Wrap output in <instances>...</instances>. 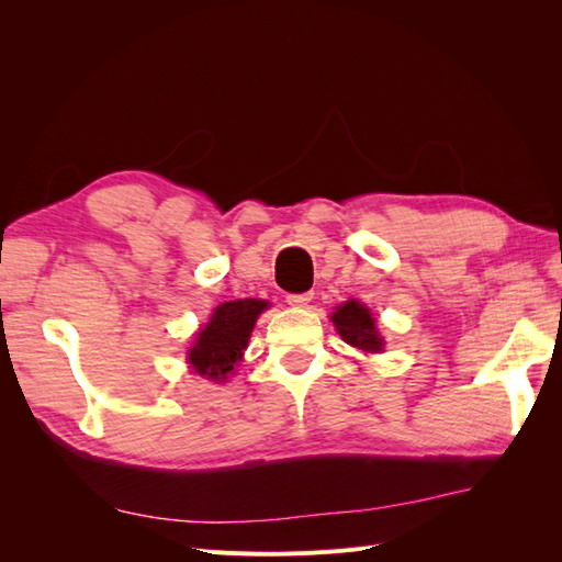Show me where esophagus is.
Instances as JSON below:
<instances>
[{
  "instance_id": "obj_1",
  "label": "esophagus",
  "mask_w": 562,
  "mask_h": 562,
  "mask_svg": "<svg viewBox=\"0 0 562 562\" xmlns=\"http://www.w3.org/2000/svg\"><path fill=\"white\" fill-rule=\"evenodd\" d=\"M312 297H314V293H288L285 302L291 304V307H307Z\"/></svg>"
}]
</instances>
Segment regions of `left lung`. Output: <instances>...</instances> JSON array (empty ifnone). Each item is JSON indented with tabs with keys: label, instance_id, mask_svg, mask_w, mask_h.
<instances>
[{
	"label": "left lung",
	"instance_id": "obj_1",
	"mask_svg": "<svg viewBox=\"0 0 562 562\" xmlns=\"http://www.w3.org/2000/svg\"><path fill=\"white\" fill-rule=\"evenodd\" d=\"M333 323L337 333L342 335L345 342H349L351 347H359L370 353L382 351L384 345L375 330V321H372L370 310L363 307L361 302L349 300L342 307H337V312L333 314Z\"/></svg>",
	"mask_w": 562,
	"mask_h": 562
}]
</instances>
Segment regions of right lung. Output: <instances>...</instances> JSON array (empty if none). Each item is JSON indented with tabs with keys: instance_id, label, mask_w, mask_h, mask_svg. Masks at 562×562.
<instances>
[{
	"instance_id": "add662e5",
	"label": "right lung",
	"mask_w": 562,
	"mask_h": 562,
	"mask_svg": "<svg viewBox=\"0 0 562 562\" xmlns=\"http://www.w3.org/2000/svg\"><path fill=\"white\" fill-rule=\"evenodd\" d=\"M265 307V300H236L220 304L209 326L199 333L196 345L190 349L194 372L217 382L227 380L234 366L241 361L250 330Z\"/></svg>"
}]
</instances>
